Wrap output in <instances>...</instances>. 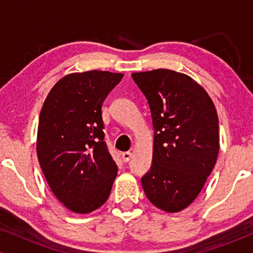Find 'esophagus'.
<instances>
[{
	"label": "esophagus",
	"mask_w": 253,
	"mask_h": 253,
	"mask_svg": "<svg viewBox=\"0 0 253 253\" xmlns=\"http://www.w3.org/2000/svg\"><path fill=\"white\" fill-rule=\"evenodd\" d=\"M130 158H131V153H130V152H123V153H122V160H123L124 162L129 161Z\"/></svg>",
	"instance_id": "obj_1"
}]
</instances>
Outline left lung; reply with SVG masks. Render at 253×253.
I'll return each instance as SVG.
<instances>
[{
    "mask_svg": "<svg viewBox=\"0 0 253 253\" xmlns=\"http://www.w3.org/2000/svg\"><path fill=\"white\" fill-rule=\"evenodd\" d=\"M154 127L151 169L144 192L158 209L176 213L197 198L219 153L215 106L191 77L168 69L134 72Z\"/></svg>",
    "mask_w": 253,
    "mask_h": 253,
    "instance_id": "obj_1",
    "label": "left lung"
}]
</instances>
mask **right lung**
<instances>
[{"mask_svg":"<svg viewBox=\"0 0 253 253\" xmlns=\"http://www.w3.org/2000/svg\"><path fill=\"white\" fill-rule=\"evenodd\" d=\"M122 74L67 75L48 93L39 117L37 154L55 197L75 213L108 199L117 166L105 141L101 107Z\"/></svg>","mask_w":253,"mask_h":253,"instance_id":"right-lung-1","label":"right lung"}]
</instances>
